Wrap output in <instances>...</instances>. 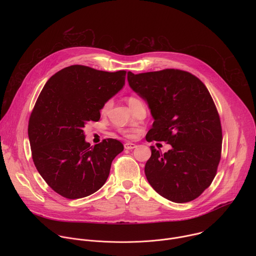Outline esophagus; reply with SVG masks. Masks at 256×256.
Masks as SVG:
<instances>
[{"instance_id":"34e87169","label":"esophagus","mask_w":256,"mask_h":256,"mask_svg":"<svg viewBox=\"0 0 256 256\" xmlns=\"http://www.w3.org/2000/svg\"><path fill=\"white\" fill-rule=\"evenodd\" d=\"M136 147V144H132V142H130L124 144V149H126V150H132V149H134Z\"/></svg>"}]
</instances>
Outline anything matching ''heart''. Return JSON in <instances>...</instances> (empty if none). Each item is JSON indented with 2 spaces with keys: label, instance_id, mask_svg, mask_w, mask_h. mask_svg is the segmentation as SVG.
Segmentation results:
<instances>
[{
  "label": "heart",
  "instance_id": "b5f03b06",
  "mask_svg": "<svg viewBox=\"0 0 256 256\" xmlns=\"http://www.w3.org/2000/svg\"><path fill=\"white\" fill-rule=\"evenodd\" d=\"M112 100L105 101V102L103 103L102 107H101V112H102V114H105V112L108 110V109H109V107L112 106ZM128 105L130 106V108L132 109V108H134L136 105L140 104L142 101H140L138 97H136V96H130V97L128 98Z\"/></svg>",
  "mask_w": 256,
  "mask_h": 256
}]
</instances>
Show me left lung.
Listing matches in <instances>:
<instances>
[{"label": "left lung", "mask_w": 256, "mask_h": 256, "mask_svg": "<svg viewBox=\"0 0 256 256\" xmlns=\"http://www.w3.org/2000/svg\"><path fill=\"white\" fill-rule=\"evenodd\" d=\"M128 81L154 118L146 138L172 146L164 154L151 146L144 166L149 184L171 202L196 200L210 186L222 152L221 120L208 90L194 75L177 68L128 72Z\"/></svg>", "instance_id": "obj_1"}]
</instances>
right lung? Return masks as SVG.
Returning a JSON list of instances; mask_svg holds the SVG:
<instances>
[{
	"instance_id": "1",
	"label": "right lung",
	"mask_w": 256,
	"mask_h": 256,
	"mask_svg": "<svg viewBox=\"0 0 256 256\" xmlns=\"http://www.w3.org/2000/svg\"><path fill=\"white\" fill-rule=\"evenodd\" d=\"M126 74L70 66L50 78L36 100L28 122L32 159L48 186L62 196L76 200L96 192L124 150L116 138L91 147L84 128L100 120L103 103L124 87Z\"/></svg>"
}]
</instances>
